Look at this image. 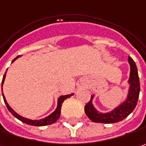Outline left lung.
I'll return each mask as SVG.
<instances>
[{
    "mask_svg": "<svg viewBox=\"0 0 146 146\" xmlns=\"http://www.w3.org/2000/svg\"><path fill=\"white\" fill-rule=\"evenodd\" d=\"M128 63L130 64V75L127 81L129 88L126 100L110 112L102 113L95 108L92 102L95 94L92 95L91 100L85 105V113L92 122L100 123H117L126 118L136 108L140 94V81L136 64L131 57L128 58Z\"/></svg>",
    "mask_w": 146,
    "mask_h": 146,
    "instance_id": "obj_1",
    "label": "left lung"
}]
</instances>
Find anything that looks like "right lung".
I'll list each match as a JSON object with an SVG mask.
<instances>
[{"mask_svg":"<svg viewBox=\"0 0 146 146\" xmlns=\"http://www.w3.org/2000/svg\"><path fill=\"white\" fill-rule=\"evenodd\" d=\"M19 57H20V55H19V56H17L16 58H15V59L13 60V61H12V63H13V62H15V61L18 58H19ZM6 71H7V69H6ZM5 74H6V72H5V73L4 74L3 79H2V83H1V91H3L2 86H3L4 82H5ZM2 96H3L5 104L6 105V107H7L8 110L10 111V113H11V114H12L13 116H15L16 118H18V119H19V120H20L21 122L24 123L28 124V125L41 127V126L50 125V124L55 123V122L59 119V117H60V116L61 106H62L63 102H64L66 99L69 98V97H71L72 96H73V93L68 94V95H65V96H60L58 98V100H57V107H56L55 110H54L53 113H51L50 115H48L47 117H44V118H41V119H29V118H27V117H23V116H21V115H19V113H17L14 110L10 107V105H9V104L7 103V101H6V100H5V96H4L3 93H2Z\"/></svg>","mask_w":146,"mask_h":146,"instance_id":"right-lung-1","label":"right lung"}]
</instances>
